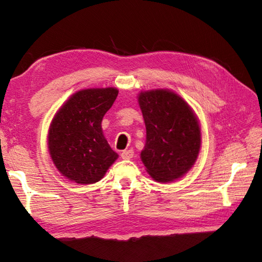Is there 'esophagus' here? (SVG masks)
<instances>
[{
    "instance_id": "obj_1",
    "label": "esophagus",
    "mask_w": 262,
    "mask_h": 262,
    "mask_svg": "<svg viewBox=\"0 0 262 262\" xmlns=\"http://www.w3.org/2000/svg\"><path fill=\"white\" fill-rule=\"evenodd\" d=\"M134 156V150L132 149H128V150H123L121 152V158L122 159H130Z\"/></svg>"
}]
</instances>
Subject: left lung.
I'll return each instance as SVG.
<instances>
[{
  "label": "left lung",
  "mask_w": 262,
  "mask_h": 262,
  "mask_svg": "<svg viewBox=\"0 0 262 262\" xmlns=\"http://www.w3.org/2000/svg\"><path fill=\"white\" fill-rule=\"evenodd\" d=\"M147 140L141 152L148 173L161 183L184 176L198 158L201 133L188 104L170 90L141 92Z\"/></svg>",
  "instance_id": "obj_1"
}]
</instances>
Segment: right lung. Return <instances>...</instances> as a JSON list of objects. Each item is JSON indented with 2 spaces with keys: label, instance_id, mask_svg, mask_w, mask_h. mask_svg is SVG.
<instances>
[{
  "label": "right lung",
  "instance_id": "1",
  "mask_svg": "<svg viewBox=\"0 0 262 262\" xmlns=\"http://www.w3.org/2000/svg\"><path fill=\"white\" fill-rule=\"evenodd\" d=\"M118 92L114 88L78 91L53 119L48 150L66 178L82 185L95 184L118 158L101 130V120Z\"/></svg>",
  "mask_w": 262,
  "mask_h": 262
}]
</instances>
